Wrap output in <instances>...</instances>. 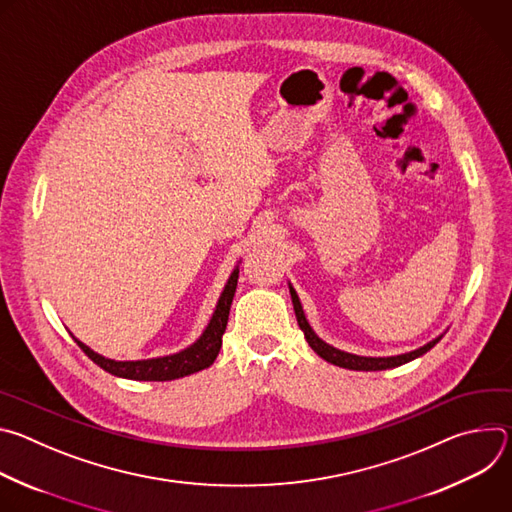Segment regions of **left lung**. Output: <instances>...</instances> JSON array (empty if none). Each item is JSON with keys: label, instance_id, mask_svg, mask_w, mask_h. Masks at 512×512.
Here are the masks:
<instances>
[{"label": "left lung", "instance_id": "left-lung-1", "mask_svg": "<svg viewBox=\"0 0 512 512\" xmlns=\"http://www.w3.org/2000/svg\"><path fill=\"white\" fill-rule=\"evenodd\" d=\"M289 294H291V302H294V310H296V318H298V324L300 328L304 330V336L308 340V344L312 346V350L322 356L324 360L336 364V367H342V369H350V371H385V369H395V367H401V364L425 354L427 350H431L437 342L442 340L435 338L431 342H427L425 346L417 348V350H411V352H405V354H399V356H387V358H373V356H356V354H350V352H344V350H338L330 344H326L324 340H320L316 336V332L310 328L306 316H304V310H302V304H300V298L296 294V289L289 285Z\"/></svg>", "mask_w": 512, "mask_h": 512}]
</instances>
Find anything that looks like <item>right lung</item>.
I'll return each mask as SVG.
<instances>
[{"label": "right lung", "instance_id": "right-lung-1", "mask_svg": "<svg viewBox=\"0 0 512 512\" xmlns=\"http://www.w3.org/2000/svg\"><path fill=\"white\" fill-rule=\"evenodd\" d=\"M237 279H239V269L231 273L204 334L190 348L178 354L148 358V360H111L93 352L81 340H77V344L95 364H99L103 371L121 379H131V381H172V379H180V377L198 373L202 369H208L214 362L218 350L223 346V334L227 330V320H229L231 304L235 298Z\"/></svg>", "mask_w": 512, "mask_h": 512}]
</instances>
